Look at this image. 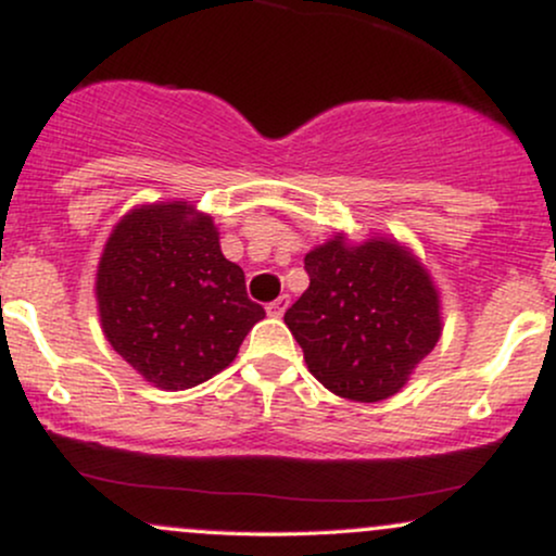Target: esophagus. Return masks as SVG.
<instances>
[{
  "instance_id": "obj_1",
  "label": "esophagus",
  "mask_w": 556,
  "mask_h": 556,
  "mask_svg": "<svg viewBox=\"0 0 556 556\" xmlns=\"http://www.w3.org/2000/svg\"><path fill=\"white\" fill-rule=\"evenodd\" d=\"M287 305H290V298L287 295H279L277 300H271L269 305H266V314L269 316H274V318H279L287 311Z\"/></svg>"
}]
</instances>
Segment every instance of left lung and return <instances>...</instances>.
I'll return each mask as SVG.
<instances>
[{
    "label": "left lung",
    "instance_id": "8db88e82",
    "mask_svg": "<svg viewBox=\"0 0 556 556\" xmlns=\"http://www.w3.org/2000/svg\"><path fill=\"white\" fill-rule=\"evenodd\" d=\"M308 290L285 324L308 371L340 397H392L442 334L431 277L397 242L348 248L342 238L305 256Z\"/></svg>",
    "mask_w": 556,
    "mask_h": 556
}]
</instances>
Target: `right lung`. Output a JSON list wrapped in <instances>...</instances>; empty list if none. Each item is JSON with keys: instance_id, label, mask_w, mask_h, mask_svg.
<instances>
[{"instance_id": "1", "label": "right lung", "mask_w": 556, "mask_h": 556, "mask_svg": "<svg viewBox=\"0 0 556 556\" xmlns=\"http://www.w3.org/2000/svg\"><path fill=\"white\" fill-rule=\"evenodd\" d=\"M101 327L136 371L162 389H190L238 355L266 316L245 274L222 256L212 216L188 203L136 208L119 222L96 274Z\"/></svg>"}]
</instances>
